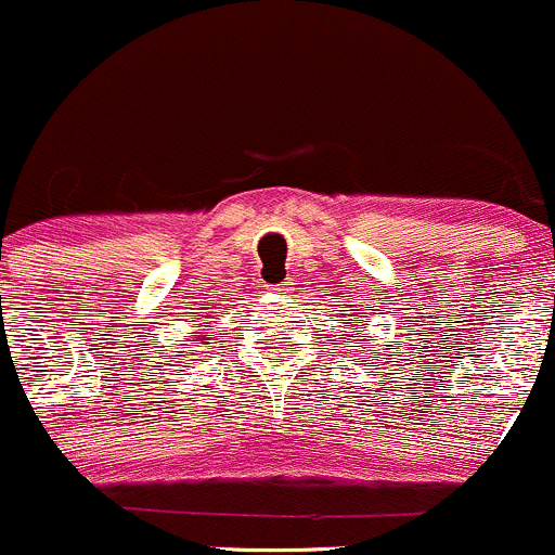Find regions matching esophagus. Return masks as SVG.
Segmentation results:
<instances>
[{"instance_id":"esophagus-1","label":"esophagus","mask_w":555,"mask_h":555,"mask_svg":"<svg viewBox=\"0 0 555 555\" xmlns=\"http://www.w3.org/2000/svg\"><path fill=\"white\" fill-rule=\"evenodd\" d=\"M294 280H283V283H278V285H272V291H278V294H291V291H294Z\"/></svg>"}]
</instances>
